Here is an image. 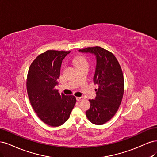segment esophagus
Returning a JSON list of instances; mask_svg holds the SVG:
<instances>
[{"instance_id":"esophagus-1","label":"esophagus","mask_w":157,"mask_h":157,"mask_svg":"<svg viewBox=\"0 0 157 157\" xmlns=\"http://www.w3.org/2000/svg\"><path fill=\"white\" fill-rule=\"evenodd\" d=\"M85 99L84 97H77V100L78 101H82V99Z\"/></svg>"}]
</instances>
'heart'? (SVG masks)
Here are the masks:
<instances>
[{"label": "heart", "instance_id": "obj_1", "mask_svg": "<svg viewBox=\"0 0 157 157\" xmlns=\"http://www.w3.org/2000/svg\"><path fill=\"white\" fill-rule=\"evenodd\" d=\"M74 63L76 65V67H78L80 65H88V61L83 56H77L73 60Z\"/></svg>", "mask_w": 157, "mask_h": 157}]
</instances>
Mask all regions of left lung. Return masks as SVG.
Returning a JSON list of instances; mask_svg holds the SVG:
<instances>
[{
  "mask_svg": "<svg viewBox=\"0 0 157 157\" xmlns=\"http://www.w3.org/2000/svg\"><path fill=\"white\" fill-rule=\"evenodd\" d=\"M79 52L96 57L93 80L98 88L96 99L89 100L90 108L86 115L93 124L102 125L111 119L120 107L124 90L122 71L115 55L101 47H88Z\"/></svg>",
  "mask_w": 157,
  "mask_h": 157,
  "instance_id": "1",
  "label": "left lung"
}]
</instances>
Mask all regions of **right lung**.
<instances>
[{
    "instance_id": "right-lung-1",
    "label": "right lung",
    "mask_w": 157,
    "mask_h": 157,
    "mask_svg": "<svg viewBox=\"0 0 157 157\" xmlns=\"http://www.w3.org/2000/svg\"><path fill=\"white\" fill-rule=\"evenodd\" d=\"M70 52L47 50L36 57L28 71L27 90L31 106L40 119L50 126L64 124L76 103L74 96L60 95L55 88L62 60Z\"/></svg>"
}]
</instances>
